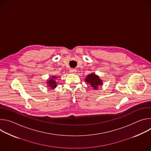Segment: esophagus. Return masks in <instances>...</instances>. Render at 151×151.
Returning <instances> with one entry per match:
<instances>
[{
    "label": "esophagus",
    "instance_id": "1",
    "mask_svg": "<svg viewBox=\"0 0 151 151\" xmlns=\"http://www.w3.org/2000/svg\"><path fill=\"white\" fill-rule=\"evenodd\" d=\"M69 71H70V73H75L76 72V70L74 69H70Z\"/></svg>",
    "mask_w": 151,
    "mask_h": 151
}]
</instances>
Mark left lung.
<instances>
[{
    "mask_svg": "<svg viewBox=\"0 0 151 151\" xmlns=\"http://www.w3.org/2000/svg\"><path fill=\"white\" fill-rule=\"evenodd\" d=\"M85 81L90 85L94 90L98 89L99 86L103 85V81L99 77L94 73H91L88 75L85 79Z\"/></svg>",
    "mask_w": 151,
    "mask_h": 151,
    "instance_id": "left-lung-1",
    "label": "left lung"
}]
</instances>
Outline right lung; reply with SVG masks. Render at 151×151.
Here are the masks:
<instances>
[{
  "label": "right lung",
  "mask_w": 151,
  "mask_h": 151,
  "mask_svg": "<svg viewBox=\"0 0 151 151\" xmlns=\"http://www.w3.org/2000/svg\"><path fill=\"white\" fill-rule=\"evenodd\" d=\"M57 76H52L49 79H47V87H50L51 89H54L55 88L57 87V81L56 79H57Z\"/></svg>",
  "instance_id": "add662e5"
}]
</instances>
